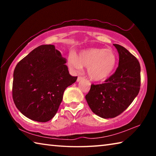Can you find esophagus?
Returning <instances> with one entry per match:
<instances>
[{
    "instance_id": "34e87169",
    "label": "esophagus",
    "mask_w": 156,
    "mask_h": 156,
    "mask_svg": "<svg viewBox=\"0 0 156 156\" xmlns=\"http://www.w3.org/2000/svg\"><path fill=\"white\" fill-rule=\"evenodd\" d=\"M82 80H84V77H82V76H78L77 78V82H79Z\"/></svg>"
}]
</instances>
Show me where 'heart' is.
I'll return each instance as SVG.
<instances>
[{
  "label": "heart",
  "mask_w": 156,
  "mask_h": 156,
  "mask_svg": "<svg viewBox=\"0 0 156 156\" xmlns=\"http://www.w3.org/2000/svg\"><path fill=\"white\" fill-rule=\"evenodd\" d=\"M69 66L75 71L87 67V74L91 80L102 81L112 75L117 64V57L112 49L90 48L82 50L78 56L70 55Z\"/></svg>",
  "instance_id": "b5f03b06"
}]
</instances>
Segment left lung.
<instances>
[{
  "label": "left lung",
  "instance_id": "8db88e82",
  "mask_svg": "<svg viewBox=\"0 0 156 156\" xmlns=\"http://www.w3.org/2000/svg\"><path fill=\"white\" fill-rule=\"evenodd\" d=\"M119 54L115 72L100 84H92L85 98L89 107L100 118H115L138 96L140 88V65L136 58L120 44H113Z\"/></svg>",
  "mask_w": 156,
  "mask_h": 156
}]
</instances>
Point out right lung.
<instances>
[{"instance_id": "1", "label": "right lung", "mask_w": 156, "mask_h": 156, "mask_svg": "<svg viewBox=\"0 0 156 156\" xmlns=\"http://www.w3.org/2000/svg\"><path fill=\"white\" fill-rule=\"evenodd\" d=\"M67 60L53 44L32 50L16 66L12 97L26 117L40 122L54 118L65 89L77 80L65 65Z\"/></svg>"}]
</instances>
